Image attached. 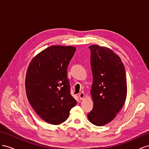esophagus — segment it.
<instances>
[{
  "label": "esophagus",
  "mask_w": 149,
  "mask_h": 149,
  "mask_svg": "<svg viewBox=\"0 0 149 149\" xmlns=\"http://www.w3.org/2000/svg\"><path fill=\"white\" fill-rule=\"evenodd\" d=\"M79 97L81 100H83V99L84 97V94L83 93H81L79 94Z\"/></svg>",
  "instance_id": "esophagus-1"
}]
</instances>
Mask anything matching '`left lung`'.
Masks as SVG:
<instances>
[{"label": "left lung", "instance_id": "1", "mask_svg": "<svg viewBox=\"0 0 149 149\" xmlns=\"http://www.w3.org/2000/svg\"><path fill=\"white\" fill-rule=\"evenodd\" d=\"M89 48L94 105L88 118L92 124L102 126L113 120L124 104L127 96L125 71L120 57L111 49L97 45Z\"/></svg>", "mask_w": 149, "mask_h": 149}]
</instances>
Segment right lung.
<instances>
[{
    "instance_id": "obj_1",
    "label": "right lung",
    "mask_w": 149,
    "mask_h": 149,
    "mask_svg": "<svg viewBox=\"0 0 149 149\" xmlns=\"http://www.w3.org/2000/svg\"><path fill=\"white\" fill-rule=\"evenodd\" d=\"M76 48L54 45L36 55L26 71L25 89L35 111L47 123L65 122L77 101L71 95L67 68Z\"/></svg>"
}]
</instances>
